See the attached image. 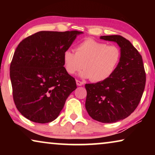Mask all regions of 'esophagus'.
I'll list each match as a JSON object with an SVG mask.
<instances>
[{"label": "esophagus", "instance_id": "obj_1", "mask_svg": "<svg viewBox=\"0 0 155 155\" xmlns=\"http://www.w3.org/2000/svg\"><path fill=\"white\" fill-rule=\"evenodd\" d=\"M76 84H77L78 86H82L84 84V82H82V81H80V80H76Z\"/></svg>", "mask_w": 155, "mask_h": 155}]
</instances>
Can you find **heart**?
I'll use <instances>...</instances> for the list:
<instances>
[{"label": "heart", "instance_id": "obj_1", "mask_svg": "<svg viewBox=\"0 0 155 155\" xmlns=\"http://www.w3.org/2000/svg\"><path fill=\"white\" fill-rule=\"evenodd\" d=\"M120 59V51L117 46H108L103 42L88 39L75 47V54L65 50L63 62L65 71L73 75L84 68L80 73L83 78H90L92 82H102L111 77Z\"/></svg>", "mask_w": 155, "mask_h": 155}]
</instances>
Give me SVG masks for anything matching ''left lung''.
Listing matches in <instances>:
<instances>
[{
    "instance_id": "8db88e82",
    "label": "left lung",
    "mask_w": 155,
    "mask_h": 155,
    "mask_svg": "<svg viewBox=\"0 0 155 155\" xmlns=\"http://www.w3.org/2000/svg\"><path fill=\"white\" fill-rule=\"evenodd\" d=\"M100 39L117 43L120 59L111 77L85 84V108L94 120L111 124L127 118L136 109L145 90L146 74L141 55L128 39L120 35Z\"/></svg>"
}]
</instances>
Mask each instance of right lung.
I'll return each mask as SVG.
<instances>
[{"instance_id": "add662e5", "label": "right lung", "mask_w": 155, "mask_h": 155, "mask_svg": "<svg viewBox=\"0 0 155 155\" xmlns=\"http://www.w3.org/2000/svg\"><path fill=\"white\" fill-rule=\"evenodd\" d=\"M82 33L41 31L19 44L10 76L15 104L27 119L39 124L54 120L77 88L64 68L63 54Z\"/></svg>"}]
</instances>
